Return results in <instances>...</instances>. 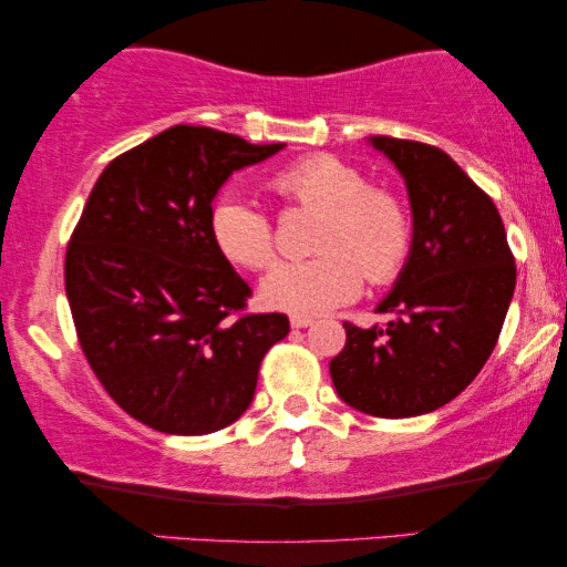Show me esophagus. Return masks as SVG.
Here are the masks:
<instances>
[{"label": "esophagus", "mask_w": 567, "mask_h": 567, "mask_svg": "<svg viewBox=\"0 0 567 567\" xmlns=\"http://www.w3.org/2000/svg\"><path fill=\"white\" fill-rule=\"evenodd\" d=\"M312 322H315L312 317H301V315H293V317H291V328H297V330L309 328V324H312Z\"/></svg>", "instance_id": "34e87169"}]
</instances>
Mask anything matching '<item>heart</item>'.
I'll return each instance as SVG.
<instances>
[{
	"instance_id": "obj_1",
	"label": "heart",
	"mask_w": 567,
	"mask_h": 567,
	"mask_svg": "<svg viewBox=\"0 0 567 567\" xmlns=\"http://www.w3.org/2000/svg\"><path fill=\"white\" fill-rule=\"evenodd\" d=\"M270 188L284 204L320 214L309 260L281 262L260 286L262 305L312 317L355 299L363 278L390 286L413 250V216L398 190L369 185L359 167L312 154L274 175ZM208 231L224 258L245 270H266L276 258V229L243 198L216 200Z\"/></svg>"
}]
</instances>
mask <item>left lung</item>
<instances>
[{
    "label": "left lung",
    "mask_w": 567,
    "mask_h": 567,
    "mask_svg": "<svg viewBox=\"0 0 567 567\" xmlns=\"http://www.w3.org/2000/svg\"><path fill=\"white\" fill-rule=\"evenodd\" d=\"M405 177L413 250L363 330L343 322L330 361L343 402L374 417H413L452 402L498 343L516 286V262L493 198L439 146L374 136Z\"/></svg>",
    "instance_id": "8db88e82"
}]
</instances>
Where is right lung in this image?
<instances>
[{
	"label": "right lung",
	"mask_w": 567,
	"mask_h": 567,
	"mask_svg": "<svg viewBox=\"0 0 567 567\" xmlns=\"http://www.w3.org/2000/svg\"><path fill=\"white\" fill-rule=\"evenodd\" d=\"M281 146L173 126L118 154L82 208L64 262L76 338L115 405L154 431L227 429L289 336L286 315L247 312L250 286L208 231L224 181Z\"/></svg>",
	"instance_id": "obj_1"
}]
</instances>
